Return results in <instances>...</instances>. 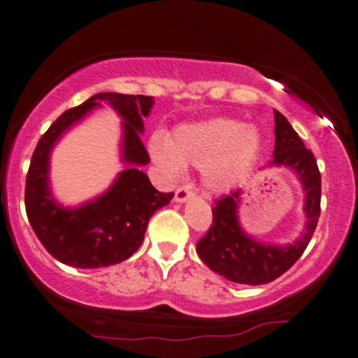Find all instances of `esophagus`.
<instances>
[{"mask_svg":"<svg viewBox=\"0 0 358 358\" xmlns=\"http://www.w3.org/2000/svg\"><path fill=\"white\" fill-rule=\"evenodd\" d=\"M189 196H193V189H192V187H189V185H182V187L176 188V192H175V201L176 203L187 201Z\"/></svg>","mask_w":358,"mask_h":358,"instance_id":"obj_1","label":"esophagus"}]
</instances>
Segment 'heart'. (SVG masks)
I'll list each match as a JSON object with an SVG mask.
<instances>
[{
	"instance_id": "1",
	"label": "heart",
	"mask_w": 358,
	"mask_h": 358,
	"mask_svg": "<svg viewBox=\"0 0 358 358\" xmlns=\"http://www.w3.org/2000/svg\"><path fill=\"white\" fill-rule=\"evenodd\" d=\"M261 138L256 129L233 119H210L180 125L169 142L150 140L153 160L169 173L182 165L203 169L206 187L215 192L231 188L256 162Z\"/></svg>"
}]
</instances>
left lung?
I'll return each mask as SVG.
<instances>
[{
	"label": "left lung",
	"instance_id": "left-lung-1",
	"mask_svg": "<svg viewBox=\"0 0 358 358\" xmlns=\"http://www.w3.org/2000/svg\"><path fill=\"white\" fill-rule=\"evenodd\" d=\"M275 145L269 165L289 166L299 175L306 192V233L289 246H266L256 243L238 223L239 189L215 200L213 223L196 243L201 261L215 273L238 284H268L282 275L302 256L315 231L320 216V171L314 153L306 148L292 125L280 112L274 110Z\"/></svg>",
	"mask_w": 358,
	"mask_h": 358
}]
</instances>
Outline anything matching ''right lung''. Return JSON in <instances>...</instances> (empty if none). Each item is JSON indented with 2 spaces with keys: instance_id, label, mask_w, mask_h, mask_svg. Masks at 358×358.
I'll return each instance as SVG.
<instances>
[{
  "instance_id": "obj_1",
  "label": "right lung",
  "mask_w": 358,
  "mask_h": 358,
  "mask_svg": "<svg viewBox=\"0 0 358 358\" xmlns=\"http://www.w3.org/2000/svg\"><path fill=\"white\" fill-rule=\"evenodd\" d=\"M101 102L110 103L124 119V162L148 164L150 157L140 132L153 99L103 92L57 117L39 138L26 176V215L36 236L57 261L83 269L106 268L129 259L142 244L150 216L173 198V193L155 189L148 176L134 166L122 171L102 196L74 210L52 200L48 183L51 148L62 132Z\"/></svg>"
}]
</instances>
